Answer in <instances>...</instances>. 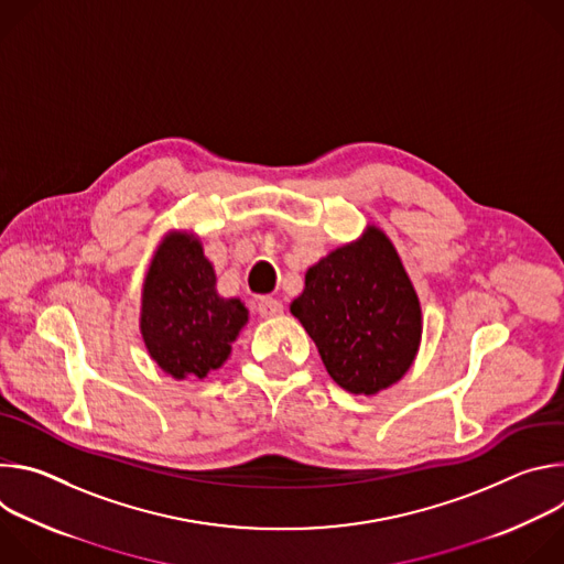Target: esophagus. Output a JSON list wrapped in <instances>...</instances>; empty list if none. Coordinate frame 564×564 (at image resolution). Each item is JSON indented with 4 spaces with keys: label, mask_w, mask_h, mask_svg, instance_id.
Here are the masks:
<instances>
[{
    "label": "esophagus",
    "mask_w": 564,
    "mask_h": 564,
    "mask_svg": "<svg viewBox=\"0 0 564 564\" xmlns=\"http://www.w3.org/2000/svg\"><path fill=\"white\" fill-rule=\"evenodd\" d=\"M257 310H259V314H261V316L270 318V316H279V314H283V303H281L279 299H272V296H263V299L259 301Z\"/></svg>",
    "instance_id": "obj_1"
}]
</instances>
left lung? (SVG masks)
Here are the masks:
<instances>
[{"label": "left lung", "mask_w": 564, "mask_h": 564, "mask_svg": "<svg viewBox=\"0 0 564 564\" xmlns=\"http://www.w3.org/2000/svg\"><path fill=\"white\" fill-rule=\"evenodd\" d=\"M290 312L328 375L352 394H377L413 366L422 307L392 240L375 225L305 272Z\"/></svg>", "instance_id": "1"}]
</instances>
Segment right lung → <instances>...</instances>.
<instances>
[{
    "label": "right lung",
    "instance_id": "obj_1",
    "mask_svg": "<svg viewBox=\"0 0 564 564\" xmlns=\"http://www.w3.org/2000/svg\"><path fill=\"white\" fill-rule=\"evenodd\" d=\"M240 299L216 290V272L194 231H167L153 252L140 307L149 357L174 379H205L220 368L248 324Z\"/></svg>",
    "mask_w": 564,
    "mask_h": 564
}]
</instances>
